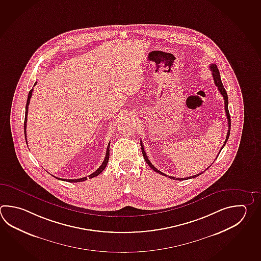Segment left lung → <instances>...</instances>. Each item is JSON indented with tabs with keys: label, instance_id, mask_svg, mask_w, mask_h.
Returning a JSON list of instances; mask_svg holds the SVG:
<instances>
[{
	"label": "left lung",
	"instance_id": "8db88e82",
	"mask_svg": "<svg viewBox=\"0 0 261 261\" xmlns=\"http://www.w3.org/2000/svg\"><path fill=\"white\" fill-rule=\"evenodd\" d=\"M210 69H211V71H212V75H213V79L214 82H215V85L218 86V91H219V93L221 94V96H223L224 103H225V112H226V116H227V119H228V127H229V130H228V133H227V138H226V140H225L223 146H222V148H221V149H222L224 148V146H225V144L227 143V141H228V139H229V133H230V115H229V109H228V104H229V101H228V95H227V92H226V90H225L223 85H222L221 78H220V74H219V70H218L217 65H210ZM140 144H141V150H142V154H143L144 159H145V161H146V163H147V164L149 165V167H150L152 170H154L155 172H157V173L160 174V175H163V176H168V177L171 178V179H176V180H183V179H190V178H194V177L200 176L201 174H202V172L201 174H197V175H195V176H190V177H185V178H177V177H174V176H167V175L164 174L163 172H161V171L158 170V169L155 167L154 165H152V164L150 163V161L148 159V156L146 155L145 150H144L143 145H142V141L140 142ZM208 168H209V167H207V169Z\"/></svg>",
	"mask_w": 261,
	"mask_h": 261
}]
</instances>
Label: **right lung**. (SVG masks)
<instances>
[{"label": "right lung", "mask_w": 261, "mask_h": 261, "mask_svg": "<svg viewBox=\"0 0 261 261\" xmlns=\"http://www.w3.org/2000/svg\"><path fill=\"white\" fill-rule=\"evenodd\" d=\"M36 84H37V82H35V84H34L33 86H35ZM32 91H33V89L30 91L29 96H28L27 104H26V112H25V121H24V134H25L26 143H27V134H26V128H27L28 109H29V104H30L31 97H32ZM110 144H111V142H109V145H108V148H107L106 151V157H105V159L103 161L102 165L98 167V169H97V170L95 171L94 173H92L90 176H88L89 178H92V177H95V176H98V175L101 173L102 171L104 170V169L106 168L107 164H108V162H109V157H110ZM54 177H56V176H54ZM56 178L60 179V180L68 181V182H82V181H85L87 179V177H86V176H85V177H82V178H77V179H64V178H59V177H56Z\"/></svg>", "instance_id": "1"}]
</instances>
